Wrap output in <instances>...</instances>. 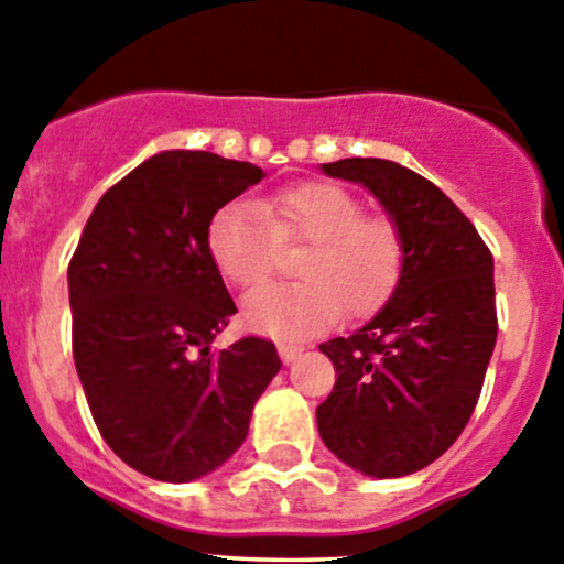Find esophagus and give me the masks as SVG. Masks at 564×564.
Masks as SVG:
<instances>
[{
  "instance_id": "1",
  "label": "esophagus",
  "mask_w": 564,
  "mask_h": 564,
  "mask_svg": "<svg viewBox=\"0 0 564 564\" xmlns=\"http://www.w3.org/2000/svg\"><path fill=\"white\" fill-rule=\"evenodd\" d=\"M278 354H281V359L286 361H294L302 354V348L300 346H292V343H278Z\"/></svg>"
}]
</instances>
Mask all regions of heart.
I'll return each instance as SVG.
<instances>
[{"mask_svg":"<svg viewBox=\"0 0 564 564\" xmlns=\"http://www.w3.org/2000/svg\"><path fill=\"white\" fill-rule=\"evenodd\" d=\"M311 242L300 259L302 283H267L246 300V324L278 340H305L348 316L381 311L408 264L405 235L387 216H365L357 194L307 181L267 197L237 199L207 221V257L237 289H253L275 270L278 248Z\"/></svg>","mask_w":564,"mask_h":564,"instance_id":"b5f03b06","label":"heart"}]
</instances>
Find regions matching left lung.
Wrapping results in <instances>:
<instances>
[{
  "label": "left lung",
  "mask_w": 564,
  "mask_h": 564,
  "mask_svg": "<svg viewBox=\"0 0 564 564\" xmlns=\"http://www.w3.org/2000/svg\"><path fill=\"white\" fill-rule=\"evenodd\" d=\"M324 173L370 188L405 235L400 286L372 322L318 346L337 381L316 408L337 459L376 478L435 462L476 411L497 340L495 259L441 188L387 159H340Z\"/></svg>",
  "instance_id": "1"
}]
</instances>
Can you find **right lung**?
I'll list each match as a JSON object with an SVG mask.
<instances>
[{"label":"right lung","mask_w":564,"mask_h":564,"mask_svg":"<svg viewBox=\"0 0 564 564\" xmlns=\"http://www.w3.org/2000/svg\"><path fill=\"white\" fill-rule=\"evenodd\" d=\"M264 177L251 162L164 151L105 192L69 259L73 357L105 443L156 481H194L242 446L281 370L275 343H210L237 311L205 232Z\"/></svg>","instance_id":"1"}]
</instances>
